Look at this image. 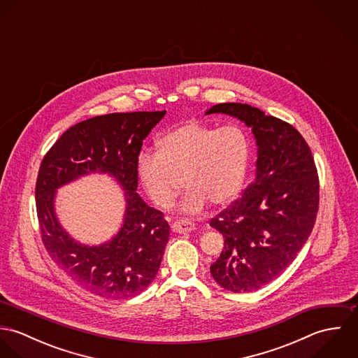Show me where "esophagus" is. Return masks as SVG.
<instances>
[{
	"mask_svg": "<svg viewBox=\"0 0 358 358\" xmlns=\"http://www.w3.org/2000/svg\"><path fill=\"white\" fill-rule=\"evenodd\" d=\"M172 231L173 233H178V234H182V233H190L196 229L194 223L192 222H187V220H179V222H173L172 223Z\"/></svg>",
	"mask_w": 358,
	"mask_h": 358,
	"instance_id": "obj_1",
	"label": "esophagus"
}]
</instances>
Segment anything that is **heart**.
Listing matches in <instances>:
<instances>
[{
  "mask_svg": "<svg viewBox=\"0 0 358 358\" xmlns=\"http://www.w3.org/2000/svg\"><path fill=\"white\" fill-rule=\"evenodd\" d=\"M250 155L248 135L238 125L189 121L158 141L157 155H139L138 175L149 199L164 209L175 203L183 182L187 194L180 210L196 216L208 203L223 206L238 196Z\"/></svg>",
  "mask_w": 358,
  "mask_h": 358,
  "instance_id": "b5f03b06",
  "label": "heart"
}]
</instances>
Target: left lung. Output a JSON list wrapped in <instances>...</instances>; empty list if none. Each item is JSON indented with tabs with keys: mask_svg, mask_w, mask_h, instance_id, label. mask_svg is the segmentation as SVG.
I'll return each mask as SVG.
<instances>
[{
	"mask_svg": "<svg viewBox=\"0 0 358 358\" xmlns=\"http://www.w3.org/2000/svg\"><path fill=\"white\" fill-rule=\"evenodd\" d=\"M205 114L244 122L255 138L254 182L210 220L224 248L210 264L224 289L252 292L278 277L306 244L318 210V176L303 136L288 122L243 103H220Z\"/></svg>",
	"mask_w": 358,
	"mask_h": 358,
	"instance_id": "obj_1",
	"label": "left lung"
}]
</instances>
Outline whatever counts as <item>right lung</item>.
I'll list each match as a JSON object with an SVG mask.
<instances>
[{"label": "right lung", "instance_id": "add662e5", "mask_svg": "<svg viewBox=\"0 0 358 358\" xmlns=\"http://www.w3.org/2000/svg\"><path fill=\"white\" fill-rule=\"evenodd\" d=\"M165 113H113L78 122L57 139L41 162L36 204L44 245L69 277L102 298L129 299L143 292L169 240L162 212L136 193L143 141ZM91 173L107 174L124 192L122 226L102 245L76 241L61 226L54 206L60 187Z\"/></svg>", "mask_w": 358, "mask_h": 358}]
</instances>
